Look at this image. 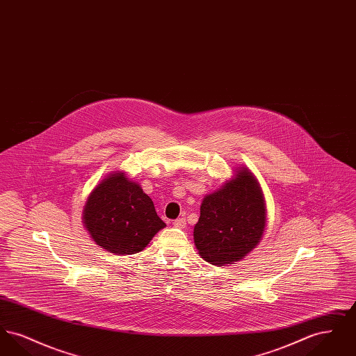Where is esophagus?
I'll use <instances>...</instances> for the list:
<instances>
[{
	"label": "esophagus",
	"mask_w": 356,
	"mask_h": 356,
	"mask_svg": "<svg viewBox=\"0 0 356 356\" xmlns=\"http://www.w3.org/2000/svg\"><path fill=\"white\" fill-rule=\"evenodd\" d=\"M173 225H175L176 228H186V219H184V218H179V219H176V220L173 221Z\"/></svg>",
	"instance_id": "obj_1"
}]
</instances>
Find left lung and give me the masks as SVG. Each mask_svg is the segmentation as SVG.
I'll list each match as a JSON object with an SVG mask.
<instances>
[{
  "instance_id": "obj_1",
  "label": "left lung",
  "mask_w": 356,
  "mask_h": 356,
  "mask_svg": "<svg viewBox=\"0 0 356 356\" xmlns=\"http://www.w3.org/2000/svg\"><path fill=\"white\" fill-rule=\"evenodd\" d=\"M266 227V204L250 170L241 168L235 180L204 197L193 229L199 254L205 261L232 264L251 252Z\"/></svg>"
}]
</instances>
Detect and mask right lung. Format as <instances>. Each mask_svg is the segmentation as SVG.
<instances>
[{"label":"right lung","mask_w":356,"mask_h":356,"mask_svg":"<svg viewBox=\"0 0 356 356\" xmlns=\"http://www.w3.org/2000/svg\"><path fill=\"white\" fill-rule=\"evenodd\" d=\"M84 224L97 245L121 254L140 252L165 227L151 197L121 172L93 189L85 205Z\"/></svg>","instance_id":"obj_1"}]
</instances>
